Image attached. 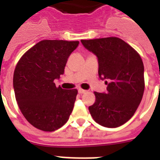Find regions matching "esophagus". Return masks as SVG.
<instances>
[{
    "mask_svg": "<svg viewBox=\"0 0 160 160\" xmlns=\"http://www.w3.org/2000/svg\"><path fill=\"white\" fill-rule=\"evenodd\" d=\"M78 92H79V94L81 95V94H85V93L87 92V90H82V89H79V90H78Z\"/></svg>",
    "mask_w": 160,
    "mask_h": 160,
    "instance_id": "1",
    "label": "esophagus"
}]
</instances>
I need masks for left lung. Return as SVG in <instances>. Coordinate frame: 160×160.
Returning a JSON list of instances; mask_svg holds the SVG:
<instances>
[{"instance_id":"1","label":"left lung","mask_w":160,"mask_h":160,"mask_svg":"<svg viewBox=\"0 0 160 160\" xmlns=\"http://www.w3.org/2000/svg\"><path fill=\"white\" fill-rule=\"evenodd\" d=\"M86 50L96 55L99 77L105 80L106 92H95L89 110L96 123L116 128L136 111L144 90V64L129 44L117 37L81 40Z\"/></svg>"}]
</instances>
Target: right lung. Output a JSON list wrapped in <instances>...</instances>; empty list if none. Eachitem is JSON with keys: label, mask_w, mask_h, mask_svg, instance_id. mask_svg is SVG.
Listing matches in <instances>:
<instances>
[{"label": "right lung", "mask_w": 160, "mask_h": 160, "mask_svg": "<svg viewBox=\"0 0 160 160\" xmlns=\"http://www.w3.org/2000/svg\"><path fill=\"white\" fill-rule=\"evenodd\" d=\"M79 41L44 40L24 54L14 71L16 100L26 120L43 131H55L69 119L77 90L56 87Z\"/></svg>", "instance_id": "obj_1"}]
</instances>
